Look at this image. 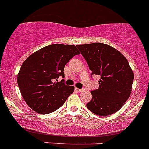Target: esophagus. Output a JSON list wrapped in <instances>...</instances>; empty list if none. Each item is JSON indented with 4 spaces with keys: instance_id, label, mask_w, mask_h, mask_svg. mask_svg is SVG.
<instances>
[{
    "instance_id": "1",
    "label": "esophagus",
    "mask_w": 149,
    "mask_h": 149,
    "mask_svg": "<svg viewBox=\"0 0 149 149\" xmlns=\"http://www.w3.org/2000/svg\"><path fill=\"white\" fill-rule=\"evenodd\" d=\"M76 90H77L78 92H83L85 91L84 89H80V88H76Z\"/></svg>"
}]
</instances>
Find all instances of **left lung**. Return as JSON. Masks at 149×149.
Masks as SVG:
<instances>
[{
  "label": "left lung",
  "mask_w": 149,
  "mask_h": 149,
  "mask_svg": "<svg viewBox=\"0 0 149 149\" xmlns=\"http://www.w3.org/2000/svg\"><path fill=\"white\" fill-rule=\"evenodd\" d=\"M86 60L91 75H99V88L91 91L86 107L98 116L115 113L130 97L134 73L127 58L118 49L103 43L77 45Z\"/></svg>",
  "instance_id": "obj_1"
}]
</instances>
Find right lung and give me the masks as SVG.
I'll return each instance as SVG.
<instances>
[{
    "label": "right lung",
    "instance_id": "1",
    "mask_svg": "<svg viewBox=\"0 0 149 149\" xmlns=\"http://www.w3.org/2000/svg\"><path fill=\"white\" fill-rule=\"evenodd\" d=\"M80 52L76 46L55 44L31 54L22 63L17 75L21 95L28 106L41 114L60 108L74 87L57 82L64 77L63 69L71 58Z\"/></svg>",
    "mask_w": 149,
    "mask_h": 149
}]
</instances>
